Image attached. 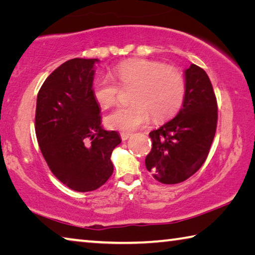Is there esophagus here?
Listing matches in <instances>:
<instances>
[{
  "instance_id": "esophagus-1",
  "label": "esophagus",
  "mask_w": 255,
  "mask_h": 255,
  "mask_svg": "<svg viewBox=\"0 0 255 255\" xmlns=\"http://www.w3.org/2000/svg\"><path fill=\"white\" fill-rule=\"evenodd\" d=\"M120 137H122L123 140H127L129 137H130V133L129 132H122L120 133Z\"/></svg>"
}]
</instances>
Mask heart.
I'll use <instances>...</instances> for the list:
<instances>
[{
  "mask_svg": "<svg viewBox=\"0 0 255 255\" xmlns=\"http://www.w3.org/2000/svg\"><path fill=\"white\" fill-rule=\"evenodd\" d=\"M114 76L123 88H133L131 105L119 107L107 116V126L123 131H132L147 124L164 122L174 116L182 106L185 80L179 70L155 60L133 58L118 64ZM109 76H99L92 84V96L102 108L118 100L119 86Z\"/></svg>",
  "mask_w": 255,
  "mask_h": 255,
  "instance_id": "heart-1",
  "label": "heart"
}]
</instances>
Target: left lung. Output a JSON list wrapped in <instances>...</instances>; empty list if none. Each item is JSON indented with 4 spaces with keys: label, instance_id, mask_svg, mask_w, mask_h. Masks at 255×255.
Wrapping results in <instances>:
<instances>
[{
    "label": "left lung",
    "instance_id": "obj_1",
    "mask_svg": "<svg viewBox=\"0 0 255 255\" xmlns=\"http://www.w3.org/2000/svg\"><path fill=\"white\" fill-rule=\"evenodd\" d=\"M184 76L182 108L173 119L149 132L152 149L145 165L164 184L183 182L200 169L217 127V101L207 73L191 64Z\"/></svg>",
    "mask_w": 255,
    "mask_h": 255
}]
</instances>
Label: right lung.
Here are the masks:
<instances>
[{
	"label": "right lung",
	"instance_id": "right-lung-1",
	"mask_svg": "<svg viewBox=\"0 0 255 255\" xmlns=\"http://www.w3.org/2000/svg\"><path fill=\"white\" fill-rule=\"evenodd\" d=\"M96 58H73L47 77L38 92L36 136L45 161L60 182L79 192L93 191L114 172L111 153L122 143L101 126L92 96Z\"/></svg>",
	"mask_w": 255,
	"mask_h": 255
}]
</instances>
